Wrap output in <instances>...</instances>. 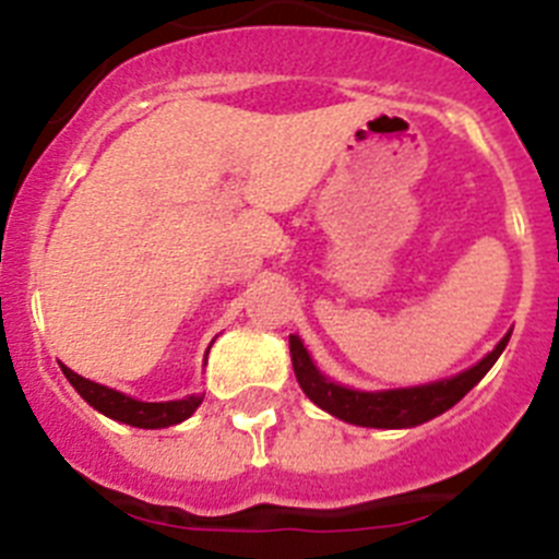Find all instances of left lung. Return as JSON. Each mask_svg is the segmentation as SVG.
Returning <instances> with one entry per match:
<instances>
[{
    "label": "left lung",
    "instance_id": "1",
    "mask_svg": "<svg viewBox=\"0 0 559 559\" xmlns=\"http://www.w3.org/2000/svg\"><path fill=\"white\" fill-rule=\"evenodd\" d=\"M512 333L503 335L496 344L490 355H484L476 367L464 369V372L453 374V378L437 380V383H426V386L412 389H389V392H358V389H347L341 383H333L316 369L313 358L308 355L299 335H290V360H294V372L302 392L313 400L316 406L324 408L333 417L353 423V426L364 428H414L423 426L428 419L445 414L453 408L464 394L476 386L484 374L490 372V367L503 353L507 341Z\"/></svg>",
    "mask_w": 559,
    "mask_h": 559
}]
</instances>
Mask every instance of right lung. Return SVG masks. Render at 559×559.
Masks as SVG:
<instances>
[{
  "label": "right lung",
  "mask_w": 559,
  "mask_h": 559,
  "mask_svg": "<svg viewBox=\"0 0 559 559\" xmlns=\"http://www.w3.org/2000/svg\"><path fill=\"white\" fill-rule=\"evenodd\" d=\"M63 374L67 380L75 386V392L86 400L88 406L97 408L106 417L117 419V423H126V426L133 428H167L176 426L181 419L190 417L195 408L201 406V394H192V397L185 400H167V403H142V400H133L128 394L117 392V389H108L103 383H95V380L81 378L78 372H72L69 367H63Z\"/></svg>",
  "instance_id": "obj_1"
}]
</instances>
